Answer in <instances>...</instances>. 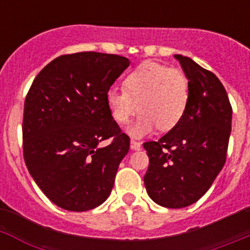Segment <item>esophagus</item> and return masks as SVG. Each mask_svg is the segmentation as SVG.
I'll use <instances>...</instances> for the list:
<instances>
[{"instance_id": "obj_1", "label": "esophagus", "mask_w": 250, "mask_h": 250, "mask_svg": "<svg viewBox=\"0 0 250 250\" xmlns=\"http://www.w3.org/2000/svg\"><path fill=\"white\" fill-rule=\"evenodd\" d=\"M130 147H131L132 150H140L141 149V144L139 143V141L131 140V141H130Z\"/></svg>"}]
</instances>
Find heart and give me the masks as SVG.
I'll use <instances>...</instances> for the list:
<instances>
[{"label":"heart","instance_id":"obj_1","mask_svg":"<svg viewBox=\"0 0 250 250\" xmlns=\"http://www.w3.org/2000/svg\"><path fill=\"white\" fill-rule=\"evenodd\" d=\"M189 95L184 72L147 61L125 77L124 90L110 89L106 103L119 125H126L140 109L141 116L129 132L134 138H143L156 126L160 131L174 129L187 112Z\"/></svg>","mask_w":250,"mask_h":250}]
</instances>
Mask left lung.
Returning <instances> with one entry per match:
<instances>
[{
	"instance_id": "obj_1",
	"label": "left lung",
	"mask_w": 250,
	"mask_h": 250,
	"mask_svg": "<svg viewBox=\"0 0 250 250\" xmlns=\"http://www.w3.org/2000/svg\"><path fill=\"white\" fill-rule=\"evenodd\" d=\"M189 81L184 118L158 141L143 144L149 156L144 176L156 204L179 209L194 204L211 187L227 160L231 105L220 80L190 57L175 55Z\"/></svg>"
}]
</instances>
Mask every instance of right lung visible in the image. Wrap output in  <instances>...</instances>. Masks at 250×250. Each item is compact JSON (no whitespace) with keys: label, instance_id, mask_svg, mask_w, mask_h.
<instances>
[{"label":"right lung","instance_id":"right-lung-1","mask_svg":"<svg viewBox=\"0 0 250 250\" xmlns=\"http://www.w3.org/2000/svg\"><path fill=\"white\" fill-rule=\"evenodd\" d=\"M129 65L126 57L94 51L62 55L28 90L23 159L43 194L65 210L94 209L111 193L130 139L112 120L106 94Z\"/></svg>","mask_w":250,"mask_h":250}]
</instances>
